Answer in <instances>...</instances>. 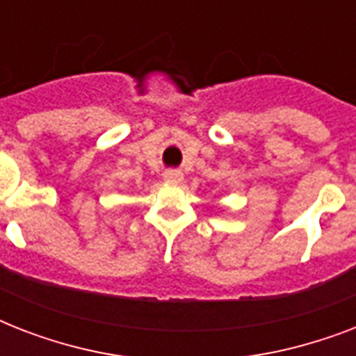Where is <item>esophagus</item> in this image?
<instances>
[{
    "instance_id": "34e87169",
    "label": "esophagus",
    "mask_w": 356,
    "mask_h": 356,
    "mask_svg": "<svg viewBox=\"0 0 356 356\" xmlns=\"http://www.w3.org/2000/svg\"><path fill=\"white\" fill-rule=\"evenodd\" d=\"M164 179H166L168 183H181L183 181V173L179 172V170H166Z\"/></svg>"
}]
</instances>
